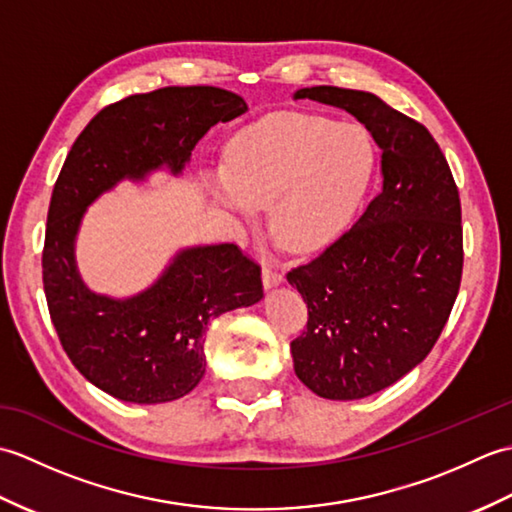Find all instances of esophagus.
<instances>
[{
  "mask_svg": "<svg viewBox=\"0 0 512 512\" xmlns=\"http://www.w3.org/2000/svg\"><path fill=\"white\" fill-rule=\"evenodd\" d=\"M262 281H264V288L266 290H273L277 286H281V281H284V275L275 270L273 266H264L262 268Z\"/></svg>",
  "mask_w": 512,
  "mask_h": 512,
  "instance_id": "esophagus-1",
  "label": "esophagus"
}]
</instances>
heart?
<instances>
[{"instance_id": "heart-1", "label": "heart", "mask_w": 512, "mask_h": 512, "mask_svg": "<svg viewBox=\"0 0 512 512\" xmlns=\"http://www.w3.org/2000/svg\"><path fill=\"white\" fill-rule=\"evenodd\" d=\"M374 167V143L363 127L279 114L233 138L211 191L244 224L270 204L273 235L292 253L310 255L350 228Z\"/></svg>"}]
</instances>
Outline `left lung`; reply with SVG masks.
Here are the masks:
<instances>
[{
  "label": "left lung",
  "mask_w": 512,
  "mask_h": 512,
  "mask_svg": "<svg viewBox=\"0 0 512 512\" xmlns=\"http://www.w3.org/2000/svg\"><path fill=\"white\" fill-rule=\"evenodd\" d=\"M295 101L339 107L380 149L383 189L341 239L288 284L308 303L290 343L295 374L328 400L394 385L436 345L462 279V209L447 158L427 127L372 92L314 85Z\"/></svg>",
  "instance_id": "left-lung-1"
}]
</instances>
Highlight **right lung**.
<instances>
[{"instance_id":"add662e5","label":"right lung","mask_w":512,"mask_h":512,"mask_svg":"<svg viewBox=\"0 0 512 512\" xmlns=\"http://www.w3.org/2000/svg\"><path fill=\"white\" fill-rule=\"evenodd\" d=\"M246 112L235 92L173 85L105 107L74 140L48 209L43 290L65 354L105 394L136 405L187 396L204 376L209 323L264 299L262 270L235 244L184 246L129 297L92 290L76 264L85 211L103 193L156 171L180 178L206 132Z\"/></svg>"}]
</instances>
